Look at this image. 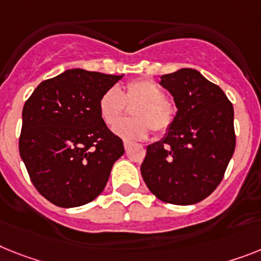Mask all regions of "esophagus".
<instances>
[{"instance_id": "1", "label": "esophagus", "mask_w": 261, "mask_h": 261, "mask_svg": "<svg viewBox=\"0 0 261 261\" xmlns=\"http://www.w3.org/2000/svg\"><path fill=\"white\" fill-rule=\"evenodd\" d=\"M123 144H124V148H126V151L128 150V148H130V146H131V142H127V141H124L123 142Z\"/></svg>"}]
</instances>
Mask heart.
I'll use <instances>...</instances> for the list:
<instances>
[{"label":"heart","instance_id":"b5f03b06","mask_svg":"<svg viewBox=\"0 0 261 261\" xmlns=\"http://www.w3.org/2000/svg\"><path fill=\"white\" fill-rule=\"evenodd\" d=\"M133 106L134 120L122 121L125 105ZM99 115L103 123L114 127V133L124 141H141L147 137L150 128L155 134H164L172 127L176 118V107L164 97L159 85L150 80L131 81L119 93L115 87L106 90L98 102Z\"/></svg>","mask_w":261,"mask_h":261}]
</instances>
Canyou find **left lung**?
Returning a JSON list of instances; mask_svg holds the SVG:
<instances>
[{
    "mask_svg": "<svg viewBox=\"0 0 261 261\" xmlns=\"http://www.w3.org/2000/svg\"><path fill=\"white\" fill-rule=\"evenodd\" d=\"M161 85L174 97L178 111L163 139L147 146L142 176L162 201L195 204L215 191L233 155V107L198 70L162 75Z\"/></svg>",
    "mask_w": 261,
    "mask_h": 261,
    "instance_id": "obj_1",
    "label": "left lung"
}]
</instances>
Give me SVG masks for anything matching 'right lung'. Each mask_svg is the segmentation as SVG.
Returning <instances> with one entry per match:
<instances>
[{"instance_id": "obj_1", "label": "right lung", "mask_w": 261, "mask_h": 261, "mask_svg": "<svg viewBox=\"0 0 261 261\" xmlns=\"http://www.w3.org/2000/svg\"><path fill=\"white\" fill-rule=\"evenodd\" d=\"M123 75L71 69L37 86L22 110L19 155L53 204H87L106 187L123 142L103 123L100 95Z\"/></svg>"}]
</instances>
